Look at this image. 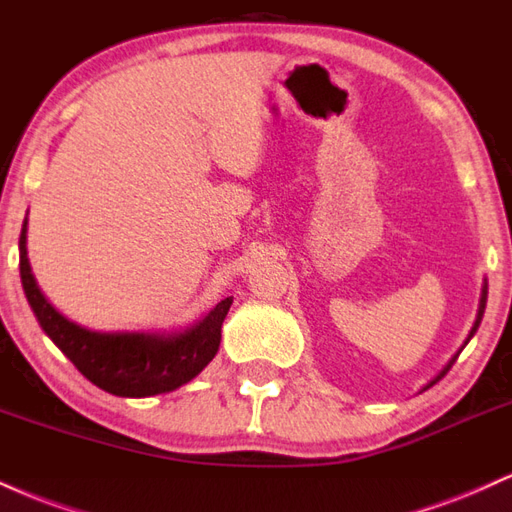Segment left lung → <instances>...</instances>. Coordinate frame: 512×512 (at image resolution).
<instances>
[{"label": "left lung", "mask_w": 512, "mask_h": 512, "mask_svg": "<svg viewBox=\"0 0 512 512\" xmlns=\"http://www.w3.org/2000/svg\"><path fill=\"white\" fill-rule=\"evenodd\" d=\"M486 290H489V287H486V285H484V290H482V302H479V314H477V321H474V328H472L470 338H472V335H474V333H477L479 323H482V316H484V309H486ZM470 338H467V340H470ZM455 359H458V357H455ZM455 359H453V362H450V364L446 366V369H443V371H441V374H438V376L434 378V381H431V383H429V386H426V388H431V386H434V383H436V381H441V378H443V376H446V374H448V371H450V366H453V364H455Z\"/></svg>", "instance_id": "8db88e82"}]
</instances>
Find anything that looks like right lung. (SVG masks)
Instances as JSON below:
<instances>
[{
	"label": "right lung",
	"mask_w": 512,
	"mask_h": 512,
	"mask_svg": "<svg viewBox=\"0 0 512 512\" xmlns=\"http://www.w3.org/2000/svg\"><path fill=\"white\" fill-rule=\"evenodd\" d=\"M21 282L42 330L90 383L119 398H150L184 386L206 369L220 347V330L232 297L222 299L194 328L182 333H95L64 318L40 292L30 273L26 222L21 239Z\"/></svg>",
	"instance_id": "obj_1"
}]
</instances>
